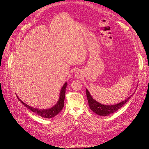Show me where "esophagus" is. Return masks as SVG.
<instances>
[{"label":"esophagus","instance_id":"34e87169","mask_svg":"<svg viewBox=\"0 0 149 149\" xmlns=\"http://www.w3.org/2000/svg\"><path fill=\"white\" fill-rule=\"evenodd\" d=\"M77 76H78V75H77Z\"/></svg>","mask_w":149,"mask_h":149}]
</instances>
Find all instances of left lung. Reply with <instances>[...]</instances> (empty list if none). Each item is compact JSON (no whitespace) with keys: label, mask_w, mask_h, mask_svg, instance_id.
<instances>
[{"label":"left lung","mask_w":149,"mask_h":149,"mask_svg":"<svg viewBox=\"0 0 149 149\" xmlns=\"http://www.w3.org/2000/svg\"><path fill=\"white\" fill-rule=\"evenodd\" d=\"M134 93H133L131 96L128 97L126 100H125L122 102H120V103L115 104V105H106L101 104V103L98 102L96 100H95L91 96L90 92H88L87 89H86V95H87V98L89 107H90L92 111H93L95 113L102 116H108L111 114H113L115 111H117L118 109L121 108L122 106H123L125 104V103L127 102V101L130 100V97L134 95Z\"/></svg>","instance_id":"left-lung-1"}]
</instances>
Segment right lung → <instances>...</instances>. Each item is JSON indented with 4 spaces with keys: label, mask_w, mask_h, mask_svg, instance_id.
I'll list each match as a JSON object with an SVG mask.
<instances>
[{
    "label": "right lung",
    "mask_w": 149,
    "mask_h": 149,
    "mask_svg": "<svg viewBox=\"0 0 149 149\" xmlns=\"http://www.w3.org/2000/svg\"><path fill=\"white\" fill-rule=\"evenodd\" d=\"M66 86H67V83L66 82L61 89V92H60V96H59L57 103L55 105H54L53 107L48 109H45V110H44V109L43 110H42V109H37V108L32 107L31 106H29L28 105L23 102L17 96V97L19 101L22 102V104L24 105H25L27 108H28V109L31 110L32 111L35 113L36 114L41 116L42 117L50 118L57 115L61 111L62 108L64 107V100L65 97V92H66Z\"/></svg>",
    "instance_id": "add662e5"
}]
</instances>
